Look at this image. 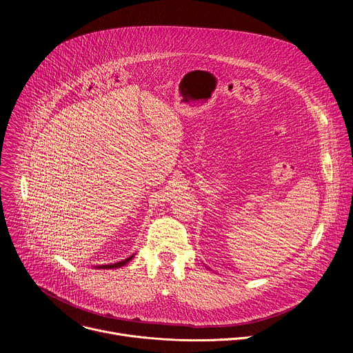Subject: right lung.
I'll list each match as a JSON object with an SVG mask.
<instances>
[{"label": "right lung", "instance_id": "obj_1", "mask_svg": "<svg viewBox=\"0 0 353 353\" xmlns=\"http://www.w3.org/2000/svg\"><path fill=\"white\" fill-rule=\"evenodd\" d=\"M134 256H131V257H128V259H125V260H123V261H120V263H116V264H108V265H99L97 268H103V270H110V268H120V267H123V265H125L131 259H132Z\"/></svg>", "mask_w": 353, "mask_h": 353}]
</instances>
